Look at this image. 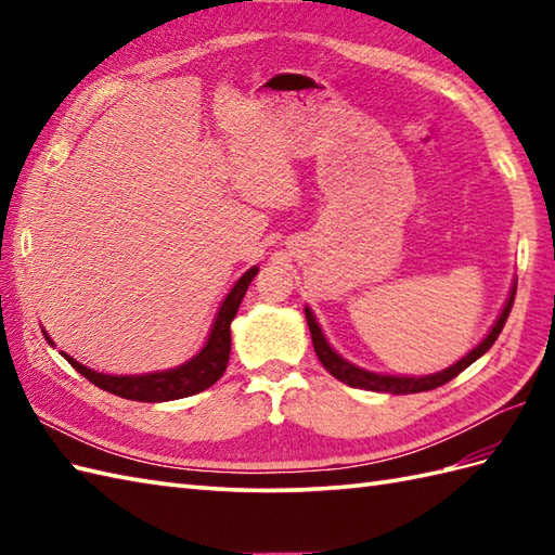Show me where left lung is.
I'll return each instance as SVG.
<instances>
[{"instance_id": "obj_1", "label": "left lung", "mask_w": 555, "mask_h": 555, "mask_svg": "<svg viewBox=\"0 0 555 555\" xmlns=\"http://www.w3.org/2000/svg\"><path fill=\"white\" fill-rule=\"evenodd\" d=\"M513 300H515V286L511 291V298H508V302H505L501 317L496 320V324L491 326V332L487 334V338L481 340L477 348L469 350L463 360H457L455 364H451L448 370L436 372V374H427V376H391V374H376V372H367L362 367H356V364L340 358L338 352L326 344L322 328H320V324H317L310 308H305V317H308V326H310V334H312V346H314L317 358H320V362L324 364L328 374L336 376L338 382H344L352 388H364V391H384V393L400 396V393H422V391H431V388H439L451 379H455L460 372L467 370L469 364L485 356V352L493 344H496L499 334L503 332V324H505V320H508Z\"/></svg>"}]
</instances>
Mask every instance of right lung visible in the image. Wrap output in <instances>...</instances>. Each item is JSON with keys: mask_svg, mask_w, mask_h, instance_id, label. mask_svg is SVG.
Listing matches in <instances>:
<instances>
[{"mask_svg": "<svg viewBox=\"0 0 555 555\" xmlns=\"http://www.w3.org/2000/svg\"><path fill=\"white\" fill-rule=\"evenodd\" d=\"M257 271H259L257 267L247 269L245 274L235 281V286L221 302L205 348L199 350L193 360L181 364V367H173L167 372H152V374L119 376V374H102V372L90 370L86 364H80L78 360L66 356V352H62V356L66 358L70 367L86 376L88 382H92L114 396L140 400V403H164V400H176V398H185V396L205 391V388L219 382L221 374L227 372L229 356H231V322L235 312H238L245 291L250 286V281L255 279ZM44 338L47 344H52L50 336L44 334Z\"/></svg>", "mask_w": 555, "mask_h": 555, "instance_id": "obj_1", "label": "right lung"}]
</instances>
